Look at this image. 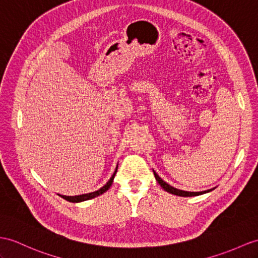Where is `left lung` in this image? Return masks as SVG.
<instances>
[{"mask_svg": "<svg viewBox=\"0 0 258 258\" xmlns=\"http://www.w3.org/2000/svg\"><path fill=\"white\" fill-rule=\"evenodd\" d=\"M153 173H154V176L156 178V181L161 185V187L164 189L165 191L169 192V194H173V195H176V196H180V197H192V196H199V195H203V194H206V192H209L211 191L212 189H209V190H205V191H197V192H194V191H185V190H180V189H177V188H174L173 186H169L167 183H165L164 180H163L158 174L155 173V171L153 169ZM215 189V188H213Z\"/></svg>", "mask_w": 258, "mask_h": 258, "instance_id": "1", "label": "left lung"}]
</instances>
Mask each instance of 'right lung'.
I'll return each mask as SVG.
<instances>
[{
	"label": "right lung",
	"mask_w": 258,
	"mask_h": 258,
	"mask_svg": "<svg viewBox=\"0 0 258 258\" xmlns=\"http://www.w3.org/2000/svg\"><path fill=\"white\" fill-rule=\"evenodd\" d=\"M117 168L118 166L116 167V171L114 172V174H112V176L110 177V179L107 181V184L104 185L102 188H99L98 190L94 191V192H90V194H84V195H80V196H63V195H60V196L68 200V202L70 203H80V202H84V200H89V199H92V198H95L97 196H99V195L104 194L105 191H107L109 189V187L111 186L112 181H114V178H115V175L117 173Z\"/></svg>",
	"instance_id": "add662e5"
}]
</instances>
